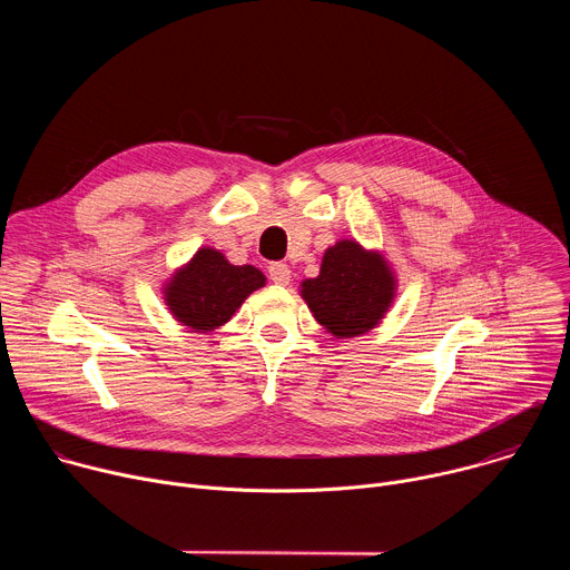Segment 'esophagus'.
I'll return each instance as SVG.
<instances>
[{
  "mask_svg": "<svg viewBox=\"0 0 570 570\" xmlns=\"http://www.w3.org/2000/svg\"><path fill=\"white\" fill-rule=\"evenodd\" d=\"M268 277H271L275 284L286 286V284L291 282V268H288L286 264H282V262H275V264L268 266Z\"/></svg>",
  "mask_w": 570,
  "mask_h": 570,
  "instance_id": "obj_1",
  "label": "esophagus"
}]
</instances>
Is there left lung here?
<instances>
[{"instance_id":"1","label":"left lung","mask_w":570,"mask_h":570,"mask_svg":"<svg viewBox=\"0 0 570 570\" xmlns=\"http://www.w3.org/2000/svg\"><path fill=\"white\" fill-rule=\"evenodd\" d=\"M313 317L336 338L374 330L394 299V275L379 253L338 240L322 257L320 275L302 282Z\"/></svg>"}]
</instances>
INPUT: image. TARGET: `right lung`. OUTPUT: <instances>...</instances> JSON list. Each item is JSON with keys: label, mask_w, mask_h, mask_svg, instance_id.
Returning <instances> with one entry per match:
<instances>
[{"label": "right lung", "mask_w": 570, "mask_h": 570, "mask_svg": "<svg viewBox=\"0 0 570 570\" xmlns=\"http://www.w3.org/2000/svg\"><path fill=\"white\" fill-rule=\"evenodd\" d=\"M266 277L255 266H232L218 250L200 248L167 284L169 311L185 327L212 332L225 324Z\"/></svg>", "instance_id": "right-lung-1"}]
</instances>
